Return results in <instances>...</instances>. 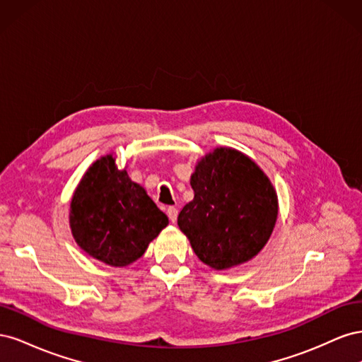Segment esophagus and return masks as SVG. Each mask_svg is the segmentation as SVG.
I'll list each match as a JSON object with an SVG mask.
<instances>
[{
    "label": "esophagus",
    "mask_w": 362,
    "mask_h": 362,
    "mask_svg": "<svg viewBox=\"0 0 362 362\" xmlns=\"http://www.w3.org/2000/svg\"><path fill=\"white\" fill-rule=\"evenodd\" d=\"M166 213H168V217L170 218L172 223L177 222V218H178V210H177V208H175V206H169Z\"/></svg>",
    "instance_id": "esophagus-1"
}]
</instances>
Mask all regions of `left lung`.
<instances>
[{"label": "left lung", "mask_w": 362, "mask_h": 362, "mask_svg": "<svg viewBox=\"0 0 362 362\" xmlns=\"http://www.w3.org/2000/svg\"><path fill=\"white\" fill-rule=\"evenodd\" d=\"M194 198L178 214L198 258L216 270L255 257L264 247L278 217L272 182L242 152L217 148L192 175Z\"/></svg>", "instance_id": "obj_1"}]
</instances>
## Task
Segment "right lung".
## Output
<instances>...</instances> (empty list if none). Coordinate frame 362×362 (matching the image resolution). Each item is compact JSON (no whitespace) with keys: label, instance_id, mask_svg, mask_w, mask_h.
Segmentation results:
<instances>
[{"label":"right lung","instance_id":"add662e5","mask_svg":"<svg viewBox=\"0 0 362 362\" xmlns=\"http://www.w3.org/2000/svg\"><path fill=\"white\" fill-rule=\"evenodd\" d=\"M69 223L78 246L108 266L124 267L145 254L169 218L145 189L116 168L115 158L96 160L76 187Z\"/></svg>","mask_w":362,"mask_h":362}]
</instances>
